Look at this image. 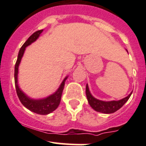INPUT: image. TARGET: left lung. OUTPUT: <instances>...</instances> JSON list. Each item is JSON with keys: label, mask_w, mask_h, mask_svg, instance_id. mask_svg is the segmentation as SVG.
<instances>
[{"label": "left lung", "mask_w": 146, "mask_h": 146, "mask_svg": "<svg viewBox=\"0 0 146 146\" xmlns=\"http://www.w3.org/2000/svg\"><path fill=\"white\" fill-rule=\"evenodd\" d=\"M126 51L128 53L127 50H126ZM85 91H86L87 99H88V103L90 105V107L96 111L103 113V114H112V113L117 111L128 101V100L129 99L132 92H133V91H132L127 97L121 100H119L103 101L97 99L95 97L92 96L90 91L88 84L86 85Z\"/></svg>", "instance_id": "left-lung-1"}]
</instances>
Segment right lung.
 Here are the masks:
<instances>
[{"label":"right lung","mask_w":146,"mask_h":146,"mask_svg":"<svg viewBox=\"0 0 146 146\" xmlns=\"http://www.w3.org/2000/svg\"><path fill=\"white\" fill-rule=\"evenodd\" d=\"M43 30L44 29L38 30L34 34H32L28 38L27 40L25 42L23 46L20 48L18 53V56H17L15 66V84L16 92H17L19 100L25 107H26L29 111L36 113V114H41V115H46V114H50V113L53 112L54 110H56L57 107L59 105L61 95H62L63 90H64L65 85V82H66L68 76L65 77V78L60 85L59 88L57 89V90L55 92L46 97V98H39V99H34V98L28 96L22 90L18 85L19 66H20L21 60L23 58V55H24L26 47L36 42V39L40 36Z\"/></svg>","instance_id":"obj_1"}]
</instances>
